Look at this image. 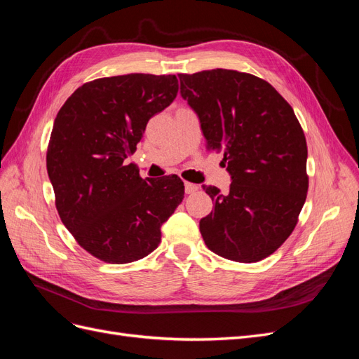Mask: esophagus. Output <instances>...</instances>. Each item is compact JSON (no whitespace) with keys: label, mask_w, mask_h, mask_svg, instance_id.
I'll return each instance as SVG.
<instances>
[{"label":"esophagus","mask_w":359,"mask_h":359,"mask_svg":"<svg viewBox=\"0 0 359 359\" xmlns=\"http://www.w3.org/2000/svg\"><path fill=\"white\" fill-rule=\"evenodd\" d=\"M184 186H186V193H187V194H191V193L199 190L198 184H193V182H189V181H186V184H184Z\"/></svg>","instance_id":"esophagus-1"}]
</instances>
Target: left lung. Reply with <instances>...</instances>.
Masks as SVG:
<instances>
[{
  "label": "left lung",
  "mask_w": 359,
  "mask_h": 359,
  "mask_svg": "<svg viewBox=\"0 0 359 359\" xmlns=\"http://www.w3.org/2000/svg\"><path fill=\"white\" fill-rule=\"evenodd\" d=\"M181 95L199 115L206 149L224 153L229 193L199 222L211 252L252 264L273 255L295 229L307 198V142L292 106L255 74L214 69L178 74Z\"/></svg>",
  "instance_id": "1"
}]
</instances>
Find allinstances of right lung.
Wrapping results in <instances>:
<instances>
[{
	"label": "right lung",
	"mask_w": 359,
	"mask_h": 359,
	"mask_svg": "<svg viewBox=\"0 0 359 359\" xmlns=\"http://www.w3.org/2000/svg\"><path fill=\"white\" fill-rule=\"evenodd\" d=\"M177 94L175 74L112 76L79 86L57 114L46 153L57 211L76 243L106 264L148 256L182 202L181 178L145 181L126 161Z\"/></svg>",
	"instance_id": "add662e5"
}]
</instances>
